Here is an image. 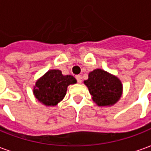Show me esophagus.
<instances>
[{"mask_svg": "<svg viewBox=\"0 0 151 151\" xmlns=\"http://www.w3.org/2000/svg\"><path fill=\"white\" fill-rule=\"evenodd\" d=\"M76 79H77L78 83H82V77H81V75L76 76Z\"/></svg>", "mask_w": 151, "mask_h": 151, "instance_id": "34e87169", "label": "esophagus"}]
</instances>
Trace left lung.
<instances>
[{
	"label": "left lung",
	"instance_id": "1",
	"mask_svg": "<svg viewBox=\"0 0 151 151\" xmlns=\"http://www.w3.org/2000/svg\"><path fill=\"white\" fill-rule=\"evenodd\" d=\"M93 101L99 106L113 105L122 94L120 80L102 69H95L88 74V79L84 81Z\"/></svg>",
	"mask_w": 151,
	"mask_h": 151
}]
</instances>
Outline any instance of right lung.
I'll return each instance as SVG.
<instances>
[{
  "instance_id": "1",
  "label": "right lung",
  "mask_w": 151,
  "mask_h": 151,
  "mask_svg": "<svg viewBox=\"0 0 151 151\" xmlns=\"http://www.w3.org/2000/svg\"><path fill=\"white\" fill-rule=\"evenodd\" d=\"M76 82L73 76H63L60 70H50L37 81L34 95L45 105L54 106L64 98L68 86Z\"/></svg>"
}]
</instances>
